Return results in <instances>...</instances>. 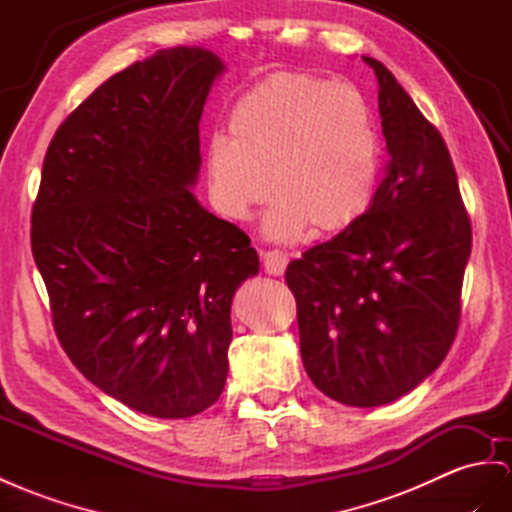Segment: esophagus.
I'll list each match as a JSON object with an SVG mask.
<instances>
[{"mask_svg": "<svg viewBox=\"0 0 512 512\" xmlns=\"http://www.w3.org/2000/svg\"><path fill=\"white\" fill-rule=\"evenodd\" d=\"M287 253L283 251H261V261H264V270L272 277H281L287 268Z\"/></svg>", "mask_w": 512, "mask_h": 512, "instance_id": "obj_1", "label": "esophagus"}]
</instances>
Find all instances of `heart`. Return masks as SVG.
Masks as SVG:
<instances>
[{
	"label": "heart",
	"instance_id": "heart-1",
	"mask_svg": "<svg viewBox=\"0 0 512 512\" xmlns=\"http://www.w3.org/2000/svg\"><path fill=\"white\" fill-rule=\"evenodd\" d=\"M378 173V134L355 86L307 73H277L235 101L229 138L207 144L209 201L244 222L274 199L264 220L270 240L307 227L335 233L368 209ZM271 190L268 191L267 188Z\"/></svg>",
	"mask_w": 512,
	"mask_h": 512
}]
</instances>
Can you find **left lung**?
Segmentation results:
<instances>
[{"instance_id": "1", "label": "left lung", "mask_w": 512, "mask_h": 512, "mask_svg": "<svg viewBox=\"0 0 512 512\" xmlns=\"http://www.w3.org/2000/svg\"><path fill=\"white\" fill-rule=\"evenodd\" d=\"M389 160L368 212L290 261L300 357L324 396L372 409L435 372L461 318L471 225L448 147L383 62Z\"/></svg>"}]
</instances>
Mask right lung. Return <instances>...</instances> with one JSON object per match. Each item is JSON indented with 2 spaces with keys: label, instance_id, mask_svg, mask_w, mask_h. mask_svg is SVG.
<instances>
[{
  "label": "right lung",
  "instance_id": "1",
  "mask_svg": "<svg viewBox=\"0 0 512 512\" xmlns=\"http://www.w3.org/2000/svg\"><path fill=\"white\" fill-rule=\"evenodd\" d=\"M222 71L214 51L173 47L112 75L58 127L32 209L64 352L103 393L162 419L220 398L231 300L259 272L248 235L190 190Z\"/></svg>",
  "mask_w": 512,
  "mask_h": 512
}]
</instances>
